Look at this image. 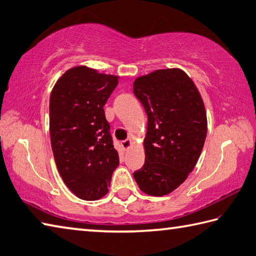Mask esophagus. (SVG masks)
<instances>
[{
	"label": "esophagus",
	"instance_id": "obj_1",
	"mask_svg": "<svg viewBox=\"0 0 256 256\" xmlns=\"http://www.w3.org/2000/svg\"><path fill=\"white\" fill-rule=\"evenodd\" d=\"M131 145H132V140L131 138H128V140H125V141L122 142V148L125 150V151L131 148Z\"/></svg>",
	"mask_w": 256,
	"mask_h": 256
}]
</instances>
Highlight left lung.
<instances>
[{"label":"left lung","mask_w":256,"mask_h":256,"mask_svg":"<svg viewBox=\"0 0 256 256\" xmlns=\"http://www.w3.org/2000/svg\"><path fill=\"white\" fill-rule=\"evenodd\" d=\"M133 92L148 115L145 162L133 176L142 192L163 196L188 178L201 155L208 133L203 100L180 68L138 78Z\"/></svg>","instance_id":"left-lung-1"}]
</instances>
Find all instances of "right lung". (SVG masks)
<instances>
[{
    "label": "right lung",
    "mask_w": 256,
    "mask_h": 256,
    "mask_svg": "<svg viewBox=\"0 0 256 256\" xmlns=\"http://www.w3.org/2000/svg\"><path fill=\"white\" fill-rule=\"evenodd\" d=\"M118 78L75 66L58 80L50 98L55 163L65 185L85 201H95L108 192L120 163L103 108Z\"/></svg>",
    "instance_id": "1"
}]
</instances>
